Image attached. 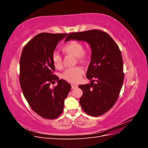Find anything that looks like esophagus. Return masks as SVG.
Segmentation results:
<instances>
[{
    "instance_id": "obj_1",
    "label": "esophagus",
    "mask_w": 148,
    "mask_h": 148,
    "mask_svg": "<svg viewBox=\"0 0 148 148\" xmlns=\"http://www.w3.org/2000/svg\"><path fill=\"white\" fill-rule=\"evenodd\" d=\"M78 87L77 85L76 84H71V89H75Z\"/></svg>"
}]
</instances>
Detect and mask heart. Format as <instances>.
Segmentation results:
<instances>
[{
    "instance_id": "heart-1",
    "label": "heart",
    "mask_w": 148,
    "mask_h": 148,
    "mask_svg": "<svg viewBox=\"0 0 148 148\" xmlns=\"http://www.w3.org/2000/svg\"><path fill=\"white\" fill-rule=\"evenodd\" d=\"M63 52L67 54L72 55L77 58L79 60H83L86 59L88 54L84 51L83 44L77 41H70L67 42L62 49ZM52 64L56 69H60L62 68V57L56 52L52 53ZM84 73V70L81 66H75L65 70L62 74V78L70 83H75L78 82L81 79L82 76Z\"/></svg>"
}]
</instances>
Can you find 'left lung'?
<instances>
[{
	"mask_svg": "<svg viewBox=\"0 0 148 148\" xmlns=\"http://www.w3.org/2000/svg\"><path fill=\"white\" fill-rule=\"evenodd\" d=\"M87 42L91 48V58L86 73L90 84L79 85L82 109L97 117L114 106L119 96L124 79L123 59L119 47L110 35L99 29L71 33L65 39Z\"/></svg>",
	"mask_w": 148,
	"mask_h": 148,
	"instance_id": "obj_1",
	"label": "left lung"
}]
</instances>
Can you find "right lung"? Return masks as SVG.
I'll use <instances>...</instances> for the list:
<instances>
[{"instance_id": "add662e5", "label": "right lung", "mask_w": 148, "mask_h": 148, "mask_svg": "<svg viewBox=\"0 0 148 148\" xmlns=\"http://www.w3.org/2000/svg\"><path fill=\"white\" fill-rule=\"evenodd\" d=\"M67 34L42 33L26 44L20 60V83L31 108L41 117L55 119L62 113L64 100L71 85L53 75L52 56L60 41ZM58 85L50 88L51 83Z\"/></svg>"}]
</instances>
